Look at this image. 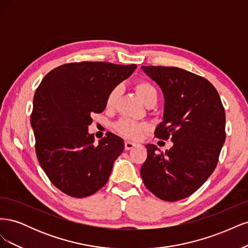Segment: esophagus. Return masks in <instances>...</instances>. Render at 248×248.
<instances>
[{"instance_id":"esophagus-1","label":"esophagus","mask_w":248,"mask_h":248,"mask_svg":"<svg viewBox=\"0 0 248 248\" xmlns=\"http://www.w3.org/2000/svg\"><path fill=\"white\" fill-rule=\"evenodd\" d=\"M140 146L138 142H133V141H129V140H126L125 141V150H130L134 147H139Z\"/></svg>"}]
</instances>
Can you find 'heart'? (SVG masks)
<instances>
[{"label": "heart", "mask_w": 248, "mask_h": 248, "mask_svg": "<svg viewBox=\"0 0 248 248\" xmlns=\"http://www.w3.org/2000/svg\"><path fill=\"white\" fill-rule=\"evenodd\" d=\"M136 90L140 96V98L142 101H146L149 98H156L157 99V90L156 88L147 80H140L137 82ZM119 94V89L116 87L109 92L108 99H107V106L108 108H111L114 106ZM117 131L122 134L123 137L130 139V140H138L141 133L147 129V125L142 123L134 122L130 119H122L117 123L116 125Z\"/></svg>", "instance_id": "b5f03b06"}]
</instances>
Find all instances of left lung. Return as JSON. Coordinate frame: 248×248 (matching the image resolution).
Listing matches in <instances>:
<instances>
[{"instance_id": "obj_1", "label": "left lung", "mask_w": 248, "mask_h": 248, "mask_svg": "<svg viewBox=\"0 0 248 248\" xmlns=\"http://www.w3.org/2000/svg\"><path fill=\"white\" fill-rule=\"evenodd\" d=\"M161 89L163 121L155 137L172 141L161 152L146 145L148 155L140 168L145 186L167 202L189 197L215 170L226 140V111L218 92L205 78L178 67L141 66Z\"/></svg>"}]
</instances>
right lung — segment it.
<instances>
[{
  "label": "right lung",
  "instance_id": "obj_1",
  "mask_svg": "<svg viewBox=\"0 0 248 248\" xmlns=\"http://www.w3.org/2000/svg\"><path fill=\"white\" fill-rule=\"evenodd\" d=\"M136 68L107 62L64 64L37 88L31 115L37 158L50 182L68 196L86 198L107 184L124 142L109 132L95 146L88 126L93 114L106 108L111 90Z\"/></svg>",
  "mask_w": 248,
  "mask_h": 248
}]
</instances>
